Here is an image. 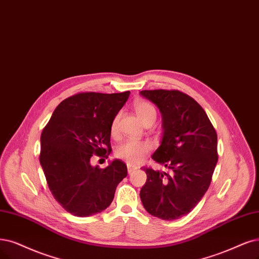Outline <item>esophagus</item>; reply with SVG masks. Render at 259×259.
<instances>
[{
	"mask_svg": "<svg viewBox=\"0 0 259 259\" xmlns=\"http://www.w3.org/2000/svg\"><path fill=\"white\" fill-rule=\"evenodd\" d=\"M127 169H128V173H129V174H131L132 171H135L136 169H138V166L131 165V164H127Z\"/></svg>",
	"mask_w": 259,
	"mask_h": 259,
	"instance_id": "1",
	"label": "esophagus"
}]
</instances>
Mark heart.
Here are the masks:
<instances>
[{
	"mask_svg": "<svg viewBox=\"0 0 259 259\" xmlns=\"http://www.w3.org/2000/svg\"><path fill=\"white\" fill-rule=\"evenodd\" d=\"M135 110L141 121L146 124L148 122H155L157 118V111L149 101L140 100L135 103ZM119 115L114 117L111 123V133L115 136L118 130ZM152 146L147 141L127 140L115 149V157L119 160L127 162L128 164H137L151 150Z\"/></svg>",
	"mask_w": 259,
	"mask_h": 259,
	"instance_id": "b5f03b06",
	"label": "heart"
}]
</instances>
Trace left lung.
Masks as SVG:
<instances>
[{
    "instance_id": "1",
    "label": "left lung",
    "mask_w": 259,
    "mask_h": 259,
    "mask_svg": "<svg viewBox=\"0 0 259 259\" xmlns=\"http://www.w3.org/2000/svg\"><path fill=\"white\" fill-rule=\"evenodd\" d=\"M157 104L163 119V138L152 155L165 171L144 167L146 184L140 196L147 212L166 221L188 214L205 195L218 162L217 131L205 110L177 90L142 91Z\"/></svg>"
}]
</instances>
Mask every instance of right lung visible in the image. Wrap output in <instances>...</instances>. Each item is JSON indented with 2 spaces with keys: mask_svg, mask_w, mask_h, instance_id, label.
I'll return each mask as SVG.
<instances>
[{
  "mask_svg": "<svg viewBox=\"0 0 259 259\" xmlns=\"http://www.w3.org/2000/svg\"><path fill=\"white\" fill-rule=\"evenodd\" d=\"M129 95L78 93L57 105L44 128L39 161L48 187L67 212L83 218L103 211L127 176L121 160L100 168L91 165V158L108 159L111 123Z\"/></svg>",
  "mask_w": 259,
  "mask_h": 259,
  "instance_id": "right-lung-1",
  "label": "right lung"
}]
</instances>
